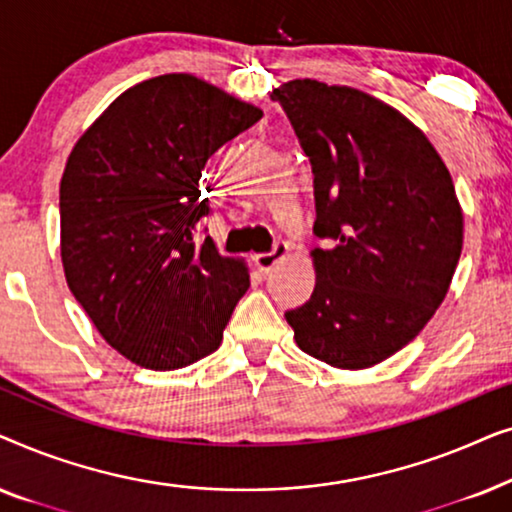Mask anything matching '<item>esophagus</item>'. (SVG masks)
<instances>
[{
    "label": "esophagus",
    "instance_id": "esophagus-1",
    "mask_svg": "<svg viewBox=\"0 0 512 512\" xmlns=\"http://www.w3.org/2000/svg\"><path fill=\"white\" fill-rule=\"evenodd\" d=\"M286 254H289V244H286L284 240H279L275 244V249L268 251V254H256L254 256V265L261 272H270L279 261H284Z\"/></svg>",
    "mask_w": 512,
    "mask_h": 512
}]
</instances>
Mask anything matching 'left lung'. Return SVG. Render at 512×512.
<instances>
[{"instance_id":"1","label":"left lung","mask_w":512,"mask_h":512,"mask_svg":"<svg viewBox=\"0 0 512 512\" xmlns=\"http://www.w3.org/2000/svg\"><path fill=\"white\" fill-rule=\"evenodd\" d=\"M314 174L312 298L286 312L296 345L342 370L415 340L447 296L464 214L443 158L401 111L347 86L296 79L272 90Z\"/></svg>"}]
</instances>
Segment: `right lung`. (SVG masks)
<instances>
[{"label": "right lung", "instance_id": "right-lung-1", "mask_svg": "<svg viewBox=\"0 0 512 512\" xmlns=\"http://www.w3.org/2000/svg\"><path fill=\"white\" fill-rule=\"evenodd\" d=\"M263 111L193 74H163L116 97L79 137L60 181L69 291L118 354L177 370L219 349L249 289L242 258L198 244L209 156Z\"/></svg>", "mask_w": 512, "mask_h": 512}]
</instances>
